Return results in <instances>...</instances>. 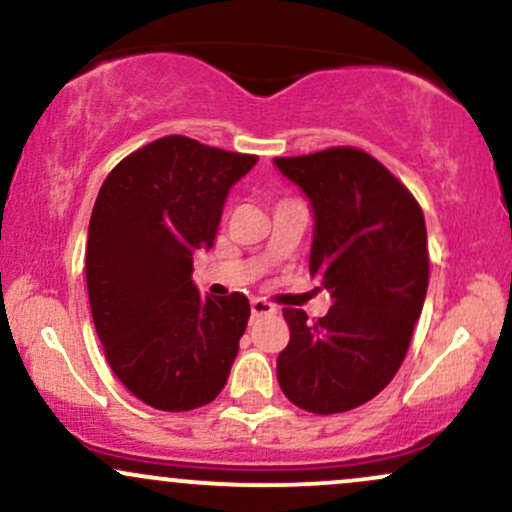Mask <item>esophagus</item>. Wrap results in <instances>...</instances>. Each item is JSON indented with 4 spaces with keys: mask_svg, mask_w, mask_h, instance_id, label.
<instances>
[{
    "mask_svg": "<svg viewBox=\"0 0 512 512\" xmlns=\"http://www.w3.org/2000/svg\"><path fill=\"white\" fill-rule=\"evenodd\" d=\"M250 310H252V317H267V315H274L276 308L272 303L262 301V298H255V301L250 303Z\"/></svg>",
    "mask_w": 512,
    "mask_h": 512,
    "instance_id": "34e87169",
    "label": "esophagus"
}]
</instances>
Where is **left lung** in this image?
<instances>
[{"instance_id":"8db88e82","label":"left lung","mask_w":512,"mask_h":512,"mask_svg":"<svg viewBox=\"0 0 512 512\" xmlns=\"http://www.w3.org/2000/svg\"><path fill=\"white\" fill-rule=\"evenodd\" d=\"M274 163L313 204L310 274L332 296L315 322L284 308L291 339L276 358V380L313 414L356 409L395 378L424 308V211L378 158L354 146Z\"/></svg>"}]
</instances>
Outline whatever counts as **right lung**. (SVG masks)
<instances>
[{"mask_svg": "<svg viewBox=\"0 0 512 512\" xmlns=\"http://www.w3.org/2000/svg\"><path fill=\"white\" fill-rule=\"evenodd\" d=\"M252 154L170 134L105 178L86 243V286L105 361L134 397L161 411L214 402L248 327L243 293L202 298L192 255L214 245L233 182Z\"/></svg>", "mask_w": 512, "mask_h": 512, "instance_id": "1", "label": "right lung"}]
</instances>
